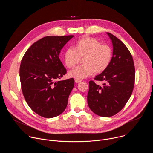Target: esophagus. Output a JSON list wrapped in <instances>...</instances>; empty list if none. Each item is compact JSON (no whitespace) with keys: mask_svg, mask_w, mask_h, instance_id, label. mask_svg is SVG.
I'll return each mask as SVG.
<instances>
[{"mask_svg":"<svg viewBox=\"0 0 153 153\" xmlns=\"http://www.w3.org/2000/svg\"><path fill=\"white\" fill-rule=\"evenodd\" d=\"M74 81H75V82L76 83H79V82H80L81 81H82V80H80V79H75V80H74Z\"/></svg>","mask_w":153,"mask_h":153,"instance_id":"1","label":"esophagus"}]
</instances>
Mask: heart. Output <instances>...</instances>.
Returning <instances> with one entry per match:
<instances>
[{"instance_id":"b5f03b06","label":"heart","mask_w":153,"mask_h":153,"mask_svg":"<svg viewBox=\"0 0 153 153\" xmlns=\"http://www.w3.org/2000/svg\"><path fill=\"white\" fill-rule=\"evenodd\" d=\"M113 52L111 47L102 44L97 39L85 37L78 40L74 48H68L65 50L63 59L68 68H74L82 59L83 65L68 73L70 77L83 79L94 72L99 74L103 72L112 61Z\"/></svg>"}]
</instances>
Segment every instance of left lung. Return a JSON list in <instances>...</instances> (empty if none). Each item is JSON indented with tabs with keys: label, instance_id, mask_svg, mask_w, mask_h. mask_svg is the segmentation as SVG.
I'll return each mask as SVG.
<instances>
[{
	"label": "left lung",
	"instance_id": "1",
	"mask_svg": "<svg viewBox=\"0 0 153 153\" xmlns=\"http://www.w3.org/2000/svg\"><path fill=\"white\" fill-rule=\"evenodd\" d=\"M113 47L112 61L95 80L103 82V85L89 82L87 96L91 110L102 117H111L119 113L131 96L134 85L135 68L131 54L124 43L111 33Z\"/></svg>",
	"mask_w": 153,
	"mask_h": 153
}]
</instances>
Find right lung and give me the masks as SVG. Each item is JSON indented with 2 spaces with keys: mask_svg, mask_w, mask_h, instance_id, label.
<instances>
[{
  "mask_svg": "<svg viewBox=\"0 0 153 153\" xmlns=\"http://www.w3.org/2000/svg\"><path fill=\"white\" fill-rule=\"evenodd\" d=\"M73 37H43L33 43L22 59L19 71L22 91L30 108L42 117L57 116L67 106L74 80H56L67 73L59 56Z\"/></svg>",
  "mask_w": 153,
  "mask_h": 153,
  "instance_id": "obj_1",
  "label": "right lung"
}]
</instances>
